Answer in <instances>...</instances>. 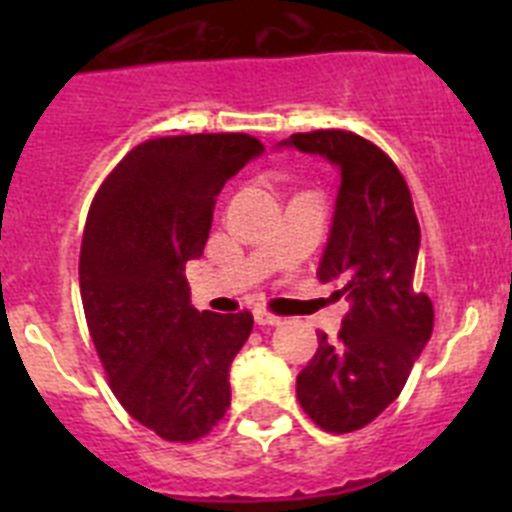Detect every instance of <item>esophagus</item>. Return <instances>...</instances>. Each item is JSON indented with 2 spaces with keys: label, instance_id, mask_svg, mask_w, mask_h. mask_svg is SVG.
Returning <instances> with one entry per match:
<instances>
[{
  "label": "esophagus",
  "instance_id": "34e87169",
  "mask_svg": "<svg viewBox=\"0 0 512 512\" xmlns=\"http://www.w3.org/2000/svg\"><path fill=\"white\" fill-rule=\"evenodd\" d=\"M253 320H256V325H266V328H274V325L282 323L277 315H269L266 310H253Z\"/></svg>",
  "mask_w": 512,
  "mask_h": 512
}]
</instances>
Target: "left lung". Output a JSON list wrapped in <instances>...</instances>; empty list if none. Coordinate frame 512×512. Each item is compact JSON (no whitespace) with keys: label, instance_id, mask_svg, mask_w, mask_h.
I'll list each match as a JSON object with an SVG mask.
<instances>
[{"label":"left lung","instance_id":"8db88e82","mask_svg":"<svg viewBox=\"0 0 512 512\" xmlns=\"http://www.w3.org/2000/svg\"><path fill=\"white\" fill-rule=\"evenodd\" d=\"M277 148L323 156L341 174L320 282L351 302L338 341L297 377V400L320 428L351 433L372 423L402 392L433 330V305L415 292L420 225L410 189L387 153L346 130L295 133Z\"/></svg>","mask_w":512,"mask_h":512}]
</instances>
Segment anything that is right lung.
Here are the masks:
<instances>
[{
    "mask_svg": "<svg viewBox=\"0 0 512 512\" xmlns=\"http://www.w3.org/2000/svg\"><path fill=\"white\" fill-rule=\"evenodd\" d=\"M264 146L243 133L156 138L99 187L81 241L89 336L112 392L166 441H194L230 408V364L251 312H197L184 264L200 259L215 197Z\"/></svg>",
    "mask_w": 512,
    "mask_h": 512,
    "instance_id": "right-lung-1",
    "label": "right lung"
}]
</instances>
